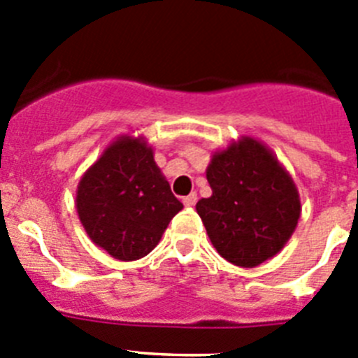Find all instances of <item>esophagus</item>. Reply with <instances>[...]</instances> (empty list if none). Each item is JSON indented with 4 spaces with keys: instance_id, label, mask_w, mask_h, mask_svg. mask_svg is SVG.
Listing matches in <instances>:
<instances>
[{
    "instance_id": "obj_1",
    "label": "esophagus",
    "mask_w": 358,
    "mask_h": 358,
    "mask_svg": "<svg viewBox=\"0 0 358 358\" xmlns=\"http://www.w3.org/2000/svg\"><path fill=\"white\" fill-rule=\"evenodd\" d=\"M195 202H197V194H189V195H186V197H182V204L188 208L195 206Z\"/></svg>"
}]
</instances>
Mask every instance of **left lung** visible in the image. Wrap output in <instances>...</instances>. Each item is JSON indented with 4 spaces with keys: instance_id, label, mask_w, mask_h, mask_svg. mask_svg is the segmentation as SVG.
I'll list each match as a JSON object with an SVG mask.
<instances>
[{
    "instance_id": "obj_1",
    "label": "left lung",
    "mask_w": 358,
    "mask_h": 358,
    "mask_svg": "<svg viewBox=\"0 0 358 358\" xmlns=\"http://www.w3.org/2000/svg\"><path fill=\"white\" fill-rule=\"evenodd\" d=\"M206 177L213 195L195 208L218 255L238 267L273 258L301 213L296 185L273 152L243 138L215 154Z\"/></svg>"
}]
</instances>
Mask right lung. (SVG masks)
I'll return each mask as SVG.
<instances>
[{
	"mask_svg": "<svg viewBox=\"0 0 358 358\" xmlns=\"http://www.w3.org/2000/svg\"><path fill=\"white\" fill-rule=\"evenodd\" d=\"M181 210L141 138L115 141L78 185L82 226L96 245L122 262L147 256Z\"/></svg>",
	"mask_w": 358,
	"mask_h": 358,
	"instance_id": "obj_1",
	"label": "right lung"
}]
</instances>
